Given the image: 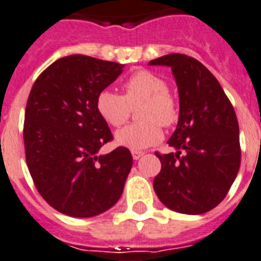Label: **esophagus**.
<instances>
[{
  "mask_svg": "<svg viewBox=\"0 0 261 261\" xmlns=\"http://www.w3.org/2000/svg\"><path fill=\"white\" fill-rule=\"evenodd\" d=\"M131 154H133V158H134L135 161L139 160L141 156L145 155V152H143V151H138V150H133V151H131Z\"/></svg>",
  "mask_w": 261,
  "mask_h": 261,
  "instance_id": "1",
  "label": "esophagus"
}]
</instances>
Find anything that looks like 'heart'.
<instances>
[{
    "label": "heart",
    "instance_id": "1",
    "mask_svg": "<svg viewBox=\"0 0 261 261\" xmlns=\"http://www.w3.org/2000/svg\"><path fill=\"white\" fill-rule=\"evenodd\" d=\"M124 94L112 90L100 91L96 96V111L106 123L119 127L137 109L139 123L130 124L115 135L116 143L130 150H143L162 139V127H171L179 118L175 95L167 88V82L150 69L134 72L123 84Z\"/></svg>",
    "mask_w": 261,
    "mask_h": 261
}]
</instances>
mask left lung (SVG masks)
I'll return each mask as SVG.
<instances>
[{
	"mask_svg": "<svg viewBox=\"0 0 261 261\" xmlns=\"http://www.w3.org/2000/svg\"><path fill=\"white\" fill-rule=\"evenodd\" d=\"M169 65L179 94L177 128L167 141L177 152L160 154L152 182L161 202L185 215H201L221 202L240 169L239 122L219 80L194 57L170 54L149 63Z\"/></svg>",
	"mask_w": 261,
	"mask_h": 261,
	"instance_id": "left-lung-1",
	"label": "left lung"
}]
</instances>
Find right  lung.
<instances>
[{
  "label": "right lung",
  "instance_id": "obj_1",
  "mask_svg": "<svg viewBox=\"0 0 261 261\" xmlns=\"http://www.w3.org/2000/svg\"><path fill=\"white\" fill-rule=\"evenodd\" d=\"M123 67L71 55L44 69L32 87L25 109V158L36 189L60 213L92 217L122 196L133 155L122 146L97 154L114 137L95 103Z\"/></svg>",
  "mask_w": 261,
  "mask_h": 261
}]
</instances>
